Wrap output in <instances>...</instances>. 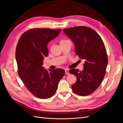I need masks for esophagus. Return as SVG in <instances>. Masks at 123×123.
Here are the masks:
<instances>
[{"label": "esophagus", "mask_w": 123, "mask_h": 123, "mask_svg": "<svg viewBox=\"0 0 123 123\" xmlns=\"http://www.w3.org/2000/svg\"><path fill=\"white\" fill-rule=\"evenodd\" d=\"M65 74L66 75H69V70L66 69L65 70Z\"/></svg>", "instance_id": "esophagus-1"}]
</instances>
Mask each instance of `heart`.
Here are the masks:
<instances>
[{"label": "heart", "instance_id": "obj_1", "mask_svg": "<svg viewBox=\"0 0 123 123\" xmlns=\"http://www.w3.org/2000/svg\"><path fill=\"white\" fill-rule=\"evenodd\" d=\"M68 41H69V40H67V39H61L60 40V44H61L65 43V42H66Z\"/></svg>", "mask_w": 123, "mask_h": 123}]
</instances>
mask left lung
I'll list each match as a JSON object with an SVG mask.
<instances>
[{
  "label": "left lung",
  "instance_id": "obj_1",
  "mask_svg": "<svg viewBox=\"0 0 123 123\" xmlns=\"http://www.w3.org/2000/svg\"><path fill=\"white\" fill-rule=\"evenodd\" d=\"M63 31L73 41L76 54L85 60L82 71L69 70L77 78L72 89L78 95H89L99 87L105 76L108 56L104 43L100 35L88 27L76 26Z\"/></svg>",
  "mask_w": 123,
  "mask_h": 123
}]
</instances>
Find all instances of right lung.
<instances>
[{
	"label": "right lung",
	"mask_w": 123,
	"mask_h": 123,
	"mask_svg": "<svg viewBox=\"0 0 123 123\" xmlns=\"http://www.w3.org/2000/svg\"><path fill=\"white\" fill-rule=\"evenodd\" d=\"M61 30L30 29L22 34L17 45L18 74L29 92L38 98L52 97L65 74L63 69H49L48 71L42 67L44 57L48 55V43L59 35Z\"/></svg>",
	"instance_id": "obj_1"
}]
</instances>
